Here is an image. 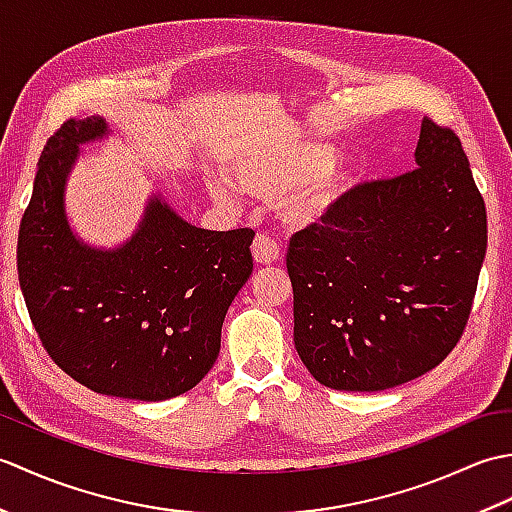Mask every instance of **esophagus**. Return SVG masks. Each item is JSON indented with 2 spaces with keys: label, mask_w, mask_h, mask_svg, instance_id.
<instances>
[{
  "label": "esophagus",
  "mask_w": 512,
  "mask_h": 512,
  "mask_svg": "<svg viewBox=\"0 0 512 512\" xmlns=\"http://www.w3.org/2000/svg\"><path fill=\"white\" fill-rule=\"evenodd\" d=\"M253 257L257 264H275L279 259V242H275L273 237L266 235V233H257L253 239Z\"/></svg>",
  "instance_id": "esophagus-1"
}]
</instances>
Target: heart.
Instances as JSON below:
<instances>
[{"mask_svg": "<svg viewBox=\"0 0 512 512\" xmlns=\"http://www.w3.org/2000/svg\"><path fill=\"white\" fill-rule=\"evenodd\" d=\"M321 145H297L275 149L264 158L237 162L233 176L244 191L262 200L279 198V213L290 226H310L323 220L334 204L343 198L350 184V173ZM211 195L231 206L237 195L222 180L211 182Z\"/></svg>", "mask_w": 512, "mask_h": 512, "instance_id": "heart-1", "label": "heart"}]
</instances>
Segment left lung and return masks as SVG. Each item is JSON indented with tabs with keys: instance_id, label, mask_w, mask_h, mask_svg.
<instances>
[{
	"instance_id": "left-lung-1",
	"label": "left lung",
	"mask_w": 512,
	"mask_h": 512,
	"mask_svg": "<svg viewBox=\"0 0 512 512\" xmlns=\"http://www.w3.org/2000/svg\"><path fill=\"white\" fill-rule=\"evenodd\" d=\"M416 165L345 191L290 237L295 347L321 385L383 391L462 339L486 255V206L460 138L424 116Z\"/></svg>"
}]
</instances>
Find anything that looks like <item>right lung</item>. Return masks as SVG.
Segmentation results:
<instances>
[{
    "label": "right lung",
    "instance_id": "obj_1",
    "mask_svg": "<svg viewBox=\"0 0 512 512\" xmlns=\"http://www.w3.org/2000/svg\"><path fill=\"white\" fill-rule=\"evenodd\" d=\"M105 121L68 118L41 151L19 224L17 273L48 356L96 394L167 400L193 389L220 354L226 310L253 273L255 231H204L160 200L118 250L76 242L63 187L81 143Z\"/></svg>",
    "mask_w": 512,
    "mask_h": 512
}]
</instances>
